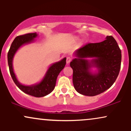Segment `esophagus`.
<instances>
[{"label": "esophagus", "mask_w": 131, "mask_h": 131, "mask_svg": "<svg viewBox=\"0 0 131 131\" xmlns=\"http://www.w3.org/2000/svg\"><path fill=\"white\" fill-rule=\"evenodd\" d=\"M71 61V57H68L67 58V64L70 63Z\"/></svg>", "instance_id": "34e87169"}]
</instances>
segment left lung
I'll use <instances>...</instances> for the list:
<instances>
[{
    "label": "left lung",
    "mask_w": 131,
    "mask_h": 131,
    "mask_svg": "<svg viewBox=\"0 0 131 131\" xmlns=\"http://www.w3.org/2000/svg\"><path fill=\"white\" fill-rule=\"evenodd\" d=\"M70 63L73 70V82L79 94L95 96L103 92L115 82L121 68V51L114 37L108 36L101 42L88 43L75 52ZM95 57L89 62L85 58ZM92 66L98 68L97 74L88 71Z\"/></svg>",
    "instance_id": "1"
}]
</instances>
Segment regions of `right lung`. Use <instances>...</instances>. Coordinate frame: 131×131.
Here are the masks:
<instances>
[{
	"label": "right lung",
	"instance_id": "right-lung-1",
	"mask_svg": "<svg viewBox=\"0 0 131 131\" xmlns=\"http://www.w3.org/2000/svg\"><path fill=\"white\" fill-rule=\"evenodd\" d=\"M37 34L35 32L28 33V34L18 36L15 37L9 49L7 57H8V64L10 75L18 88L21 91L30 95L34 96L35 97H42L49 94L53 91L56 84L57 76L60 73L61 71L64 68L66 64L67 58H64L60 61H58L52 64L49 68L43 80L38 84L33 85L31 86H25V85L21 84L16 79L15 75L13 72L12 67L13 56L19 47L25 43L31 42L34 40V39L37 37Z\"/></svg>",
	"mask_w": 131,
	"mask_h": 131
}]
</instances>
